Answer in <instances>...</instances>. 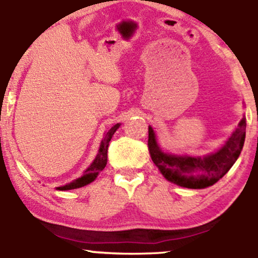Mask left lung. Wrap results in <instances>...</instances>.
<instances>
[{
	"label": "left lung",
	"instance_id": "obj_1",
	"mask_svg": "<svg viewBox=\"0 0 258 258\" xmlns=\"http://www.w3.org/2000/svg\"><path fill=\"white\" fill-rule=\"evenodd\" d=\"M245 132L246 119L242 117L235 131L218 152L203 158H191L162 152L156 143L155 133L149 127L148 149L155 166L167 180L184 188L203 189L214 185L230 170L240 155L245 142ZM197 172L200 174L193 176L192 173Z\"/></svg>",
	"mask_w": 258,
	"mask_h": 258
}]
</instances>
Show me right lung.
Wrapping results in <instances>:
<instances>
[{"label": "right lung", "mask_w": 258, "mask_h": 258, "mask_svg": "<svg viewBox=\"0 0 258 258\" xmlns=\"http://www.w3.org/2000/svg\"><path fill=\"white\" fill-rule=\"evenodd\" d=\"M119 123H116L115 126H112L108 132L105 133V137L100 143V148H99V152L98 155L96 156L94 161L92 162L91 166L85 171L84 176L80 177V178L73 180L72 183L69 184H65L63 186H58V190H70V189H76V188H81V186L87 185L88 183L93 182L94 179L97 178L100 171L104 170L106 161H108V147H109V142L114 135L115 131L119 128Z\"/></svg>", "instance_id": "1"}]
</instances>
